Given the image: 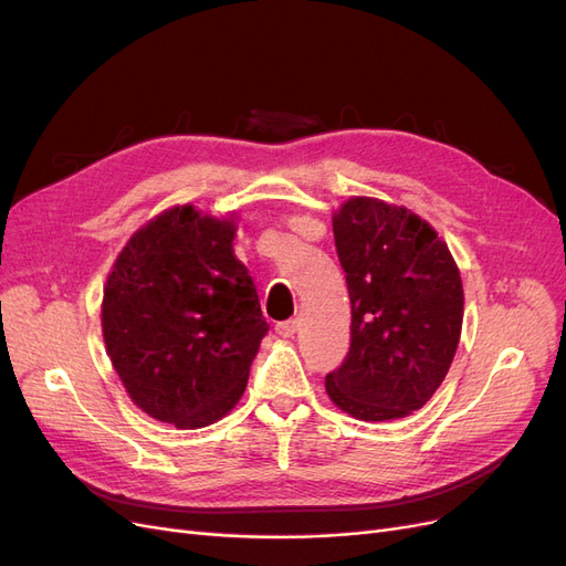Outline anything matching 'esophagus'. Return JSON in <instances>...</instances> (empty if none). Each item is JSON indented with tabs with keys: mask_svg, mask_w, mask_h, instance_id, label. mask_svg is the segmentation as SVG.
Here are the masks:
<instances>
[{
	"mask_svg": "<svg viewBox=\"0 0 566 566\" xmlns=\"http://www.w3.org/2000/svg\"><path fill=\"white\" fill-rule=\"evenodd\" d=\"M295 331H297V321H281V323H276V333L281 337H293Z\"/></svg>",
	"mask_w": 566,
	"mask_h": 566,
	"instance_id": "obj_1",
	"label": "esophagus"
}]
</instances>
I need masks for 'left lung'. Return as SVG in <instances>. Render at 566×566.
<instances>
[{
    "mask_svg": "<svg viewBox=\"0 0 566 566\" xmlns=\"http://www.w3.org/2000/svg\"><path fill=\"white\" fill-rule=\"evenodd\" d=\"M352 302V345L325 375L328 397L358 420L406 418L447 378L462 328V281L437 231L375 198L333 217Z\"/></svg>",
    "mask_w": 566,
    "mask_h": 566,
    "instance_id": "left-lung-1",
    "label": "left lung"
}]
</instances>
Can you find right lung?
Listing matches in <instances>:
<instances>
[{
	"label": "right lung",
	"instance_id": "right-lung-1",
	"mask_svg": "<svg viewBox=\"0 0 566 566\" xmlns=\"http://www.w3.org/2000/svg\"><path fill=\"white\" fill-rule=\"evenodd\" d=\"M235 227L181 205L136 231L104 287L115 373L144 413L179 430L224 418L269 331Z\"/></svg>",
	"mask_w": 566,
	"mask_h": 566
}]
</instances>
